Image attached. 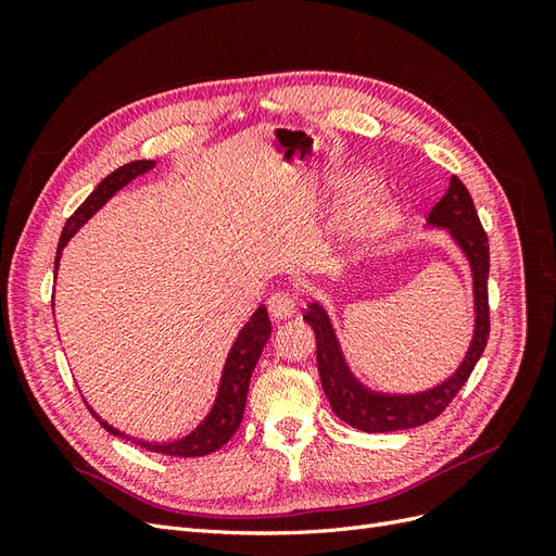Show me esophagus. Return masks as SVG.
Masks as SVG:
<instances>
[{
  "label": "esophagus",
  "mask_w": 556,
  "mask_h": 556,
  "mask_svg": "<svg viewBox=\"0 0 556 556\" xmlns=\"http://www.w3.org/2000/svg\"><path fill=\"white\" fill-rule=\"evenodd\" d=\"M268 313L276 319L282 317H292L296 313V296L290 290H276L271 296H268Z\"/></svg>",
  "instance_id": "1"
}]
</instances>
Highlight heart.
<instances>
[{
    "instance_id": "b5f03b06",
    "label": "heart",
    "mask_w": 556,
    "mask_h": 556,
    "mask_svg": "<svg viewBox=\"0 0 556 556\" xmlns=\"http://www.w3.org/2000/svg\"><path fill=\"white\" fill-rule=\"evenodd\" d=\"M392 223V206L382 194L366 192L343 215V229L350 237H374Z\"/></svg>"
}]
</instances>
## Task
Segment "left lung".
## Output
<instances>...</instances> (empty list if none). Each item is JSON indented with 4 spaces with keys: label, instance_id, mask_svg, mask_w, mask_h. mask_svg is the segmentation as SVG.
I'll list each match as a JSON object with an SVG mask.
<instances>
[{
    "label": "left lung",
    "instance_id": "obj_1",
    "mask_svg": "<svg viewBox=\"0 0 556 556\" xmlns=\"http://www.w3.org/2000/svg\"><path fill=\"white\" fill-rule=\"evenodd\" d=\"M429 225L450 229L452 239L466 252L470 271H473L476 333L464 362L445 382L419 394H380L366 390L364 384L352 378L325 308L311 304L304 313V319L315 331L317 371L319 380H323V390L331 403V410L345 425L366 433L413 429L439 417L450 406V401L459 394L468 376L473 374L486 339H490V299H486L490 241H486V233L480 225L473 199H470L466 185L457 176L450 178L447 192L431 208Z\"/></svg>",
    "mask_w": 556,
    "mask_h": 556
}]
</instances>
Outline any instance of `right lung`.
<instances>
[{"instance_id":"1","label":"right lung","mask_w":556,"mask_h":556,"mask_svg":"<svg viewBox=\"0 0 556 556\" xmlns=\"http://www.w3.org/2000/svg\"><path fill=\"white\" fill-rule=\"evenodd\" d=\"M155 166L153 160H137L129 162L121 169H115L113 174H109L102 182L97 185L92 190V194L83 201V204L74 211V215L66 220L62 237L58 243V257H55V268L60 262V252L62 248L70 243V239L78 231V227L83 223H88L90 217L102 208L106 201L121 190L129 180H134L137 176H143L146 172H150ZM271 336V319H268L266 306H260L252 315L245 327L241 329L237 343L231 345L229 357L225 362V371H223V380H220V390H217V399L213 403L211 413L206 415L204 422H201L192 433L185 435V439H178L174 443H143V441H134L129 435L121 433L117 429H113L111 425H106L102 417H99L90 406L88 410L99 419L109 433L121 435V439L134 441L137 445L157 452V454H169V457H204V454H211L215 450H220L233 433H237L241 419H243V410H245V396H248V384H250V376L255 371L257 359L262 355V350Z\"/></svg>"}]
</instances>
